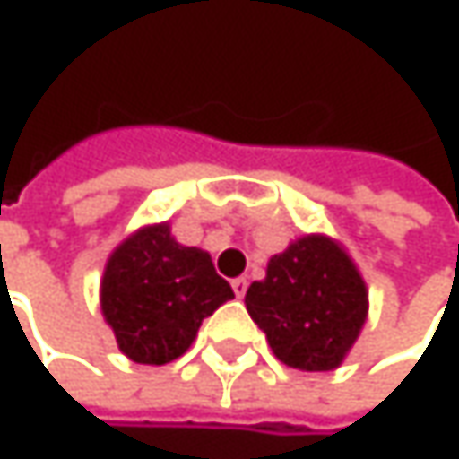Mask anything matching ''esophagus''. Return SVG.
I'll list each match as a JSON object with an SVG mask.
<instances>
[{"label": "esophagus", "mask_w": 459, "mask_h": 459, "mask_svg": "<svg viewBox=\"0 0 459 459\" xmlns=\"http://www.w3.org/2000/svg\"><path fill=\"white\" fill-rule=\"evenodd\" d=\"M232 291H235L238 299H243L246 291H248V281H246V278H235V281H232Z\"/></svg>", "instance_id": "34e87169"}]
</instances>
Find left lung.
<instances>
[{"label":"left lung","instance_id":"8db88e82","mask_svg":"<svg viewBox=\"0 0 459 459\" xmlns=\"http://www.w3.org/2000/svg\"><path fill=\"white\" fill-rule=\"evenodd\" d=\"M246 310L273 352L302 371H332L366 321V286L337 243L307 235L273 256L246 291Z\"/></svg>","mask_w":459,"mask_h":459}]
</instances>
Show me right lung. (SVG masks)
<instances>
[{
	"label": "right lung",
	"instance_id": "right-lung-1",
	"mask_svg": "<svg viewBox=\"0 0 459 459\" xmlns=\"http://www.w3.org/2000/svg\"><path fill=\"white\" fill-rule=\"evenodd\" d=\"M235 294L200 248L178 246L168 224L143 227L107 264L101 310L119 350L162 366L186 352L200 324Z\"/></svg>",
	"mask_w": 459,
	"mask_h": 459
}]
</instances>
